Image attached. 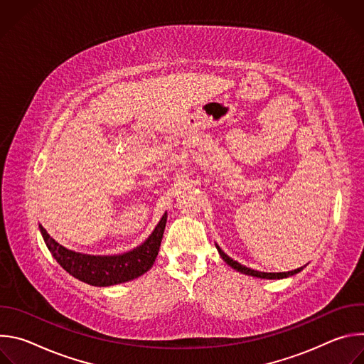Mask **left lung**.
Masks as SVG:
<instances>
[{
	"mask_svg": "<svg viewBox=\"0 0 364 364\" xmlns=\"http://www.w3.org/2000/svg\"><path fill=\"white\" fill-rule=\"evenodd\" d=\"M216 247H218V252H219V255L222 256V259L223 261L229 265V267H232L233 269H236L237 272H240V274H245V275H249V277H255V278H261V279H284V278H288V277H292V275H295V274H298V272H301L302 269H304V267H301V268H298V269H294V271H288V272H259V271H255V269H250V268H246V267H243V265H240L239 262H236V261H233L232 257H229L220 247H219V245L216 243Z\"/></svg>",
	"mask_w": 364,
	"mask_h": 364,
	"instance_id": "1",
	"label": "left lung"
}]
</instances>
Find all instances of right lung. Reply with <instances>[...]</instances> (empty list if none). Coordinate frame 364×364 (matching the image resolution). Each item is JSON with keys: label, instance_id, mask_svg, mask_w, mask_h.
Wrapping results in <instances>:
<instances>
[{"label": "right lung", "instance_id": "obj_1", "mask_svg": "<svg viewBox=\"0 0 364 364\" xmlns=\"http://www.w3.org/2000/svg\"><path fill=\"white\" fill-rule=\"evenodd\" d=\"M166 223L167 213L163 215L145 242L119 255H87L75 252L50 237L41 225H38V229L46 246L66 272L93 287H111L132 281L151 269L160 250Z\"/></svg>", "mask_w": 364, "mask_h": 364}]
</instances>
